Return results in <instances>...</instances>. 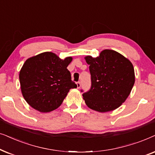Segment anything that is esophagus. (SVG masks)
<instances>
[{"mask_svg": "<svg viewBox=\"0 0 155 155\" xmlns=\"http://www.w3.org/2000/svg\"><path fill=\"white\" fill-rule=\"evenodd\" d=\"M76 86H77V88H80V87H81V83L80 82H77L76 83Z\"/></svg>", "mask_w": 155, "mask_h": 155, "instance_id": "1", "label": "esophagus"}]
</instances>
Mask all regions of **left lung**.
<instances>
[{"instance_id":"left-lung-1","label":"left lung","mask_w":155,"mask_h":155,"mask_svg":"<svg viewBox=\"0 0 155 155\" xmlns=\"http://www.w3.org/2000/svg\"><path fill=\"white\" fill-rule=\"evenodd\" d=\"M89 65L91 88L83 94L88 108L100 113L114 110L125 101L135 81L133 64L112 49H104L99 56L84 57Z\"/></svg>"}]
</instances>
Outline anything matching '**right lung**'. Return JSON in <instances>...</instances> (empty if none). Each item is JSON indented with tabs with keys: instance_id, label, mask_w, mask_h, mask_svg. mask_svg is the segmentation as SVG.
<instances>
[{
	"instance_id": "1",
	"label": "right lung",
	"mask_w": 155,
	"mask_h": 155,
	"mask_svg": "<svg viewBox=\"0 0 155 155\" xmlns=\"http://www.w3.org/2000/svg\"><path fill=\"white\" fill-rule=\"evenodd\" d=\"M72 59H61L56 54L45 51L25 61L19 74L20 88L32 108L51 112L61 106L71 88L77 87L67 69Z\"/></svg>"
}]
</instances>
